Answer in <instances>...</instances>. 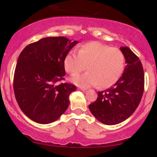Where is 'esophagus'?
Masks as SVG:
<instances>
[{"mask_svg":"<svg viewBox=\"0 0 157 157\" xmlns=\"http://www.w3.org/2000/svg\"><path fill=\"white\" fill-rule=\"evenodd\" d=\"M79 89H80L81 91H87V89H84V88H82V87L79 88Z\"/></svg>","mask_w":157,"mask_h":157,"instance_id":"1","label":"esophagus"}]
</instances>
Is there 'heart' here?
I'll use <instances>...</instances> for the list:
<instances>
[{
  "label": "heart",
  "instance_id": "b5f03b06",
  "mask_svg": "<svg viewBox=\"0 0 157 157\" xmlns=\"http://www.w3.org/2000/svg\"><path fill=\"white\" fill-rule=\"evenodd\" d=\"M64 68L67 72L74 75L87 66L88 71L83 75H75L71 82L82 87L96 86L102 88L111 86L122 76L125 67V57L117 48L100 42L82 44L77 54L69 52L65 56Z\"/></svg>",
  "mask_w": 157,
  "mask_h": 157
}]
</instances>
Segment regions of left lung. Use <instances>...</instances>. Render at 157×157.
<instances>
[{"label":"left lung","mask_w":157,"mask_h":157,"mask_svg":"<svg viewBox=\"0 0 157 157\" xmlns=\"http://www.w3.org/2000/svg\"><path fill=\"white\" fill-rule=\"evenodd\" d=\"M120 50L127 63L122 77L112 87L97 92L96 101L89 105L94 117L105 125H116L128 118L138 107L144 91L141 61L128 47L122 46Z\"/></svg>","instance_id":"left-lung-1"}]
</instances>
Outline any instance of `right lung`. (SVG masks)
<instances>
[{
  "instance_id": "add662e5",
  "label": "right lung",
  "mask_w": 157,
  "mask_h": 157,
  "mask_svg": "<svg viewBox=\"0 0 157 157\" xmlns=\"http://www.w3.org/2000/svg\"><path fill=\"white\" fill-rule=\"evenodd\" d=\"M77 44L65 37H45L29 44L20 54L14 93L20 109L33 121L51 123L67 109L76 86L60 82L66 75L63 60Z\"/></svg>"
}]
</instances>
